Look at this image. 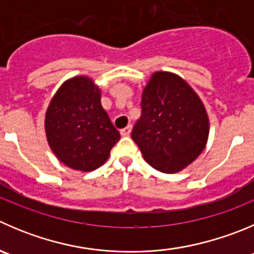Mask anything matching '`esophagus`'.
I'll return each instance as SVG.
<instances>
[{"instance_id":"34e87169","label":"esophagus","mask_w":254,"mask_h":254,"mask_svg":"<svg viewBox=\"0 0 254 254\" xmlns=\"http://www.w3.org/2000/svg\"><path fill=\"white\" fill-rule=\"evenodd\" d=\"M131 129H132L131 125H127V127H124V129L120 130V134H122V136H129L130 132H131Z\"/></svg>"}]
</instances>
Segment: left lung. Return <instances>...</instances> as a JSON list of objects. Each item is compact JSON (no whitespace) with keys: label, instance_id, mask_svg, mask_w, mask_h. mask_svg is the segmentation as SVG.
<instances>
[{"label":"left lung","instance_id":"obj_1","mask_svg":"<svg viewBox=\"0 0 254 254\" xmlns=\"http://www.w3.org/2000/svg\"><path fill=\"white\" fill-rule=\"evenodd\" d=\"M141 109L131 137L150 166L175 174L200 156L207 144L210 120L186 80L171 72L152 73L142 89Z\"/></svg>","mask_w":254,"mask_h":254}]
</instances>
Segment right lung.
<instances>
[{
  "label": "right lung",
  "instance_id": "obj_1",
  "mask_svg": "<svg viewBox=\"0 0 254 254\" xmlns=\"http://www.w3.org/2000/svg\"><path fill=\"white\" fill-rule=\"evenodd\" d=\"M102 92L92 78L65 80L52 98L44 118L49 147L57 159L78 171L102 166L120 134L103 109Z\"/></svg>",
  "mask_w": 254,
  "mask_h": 254
}]
</instances>
